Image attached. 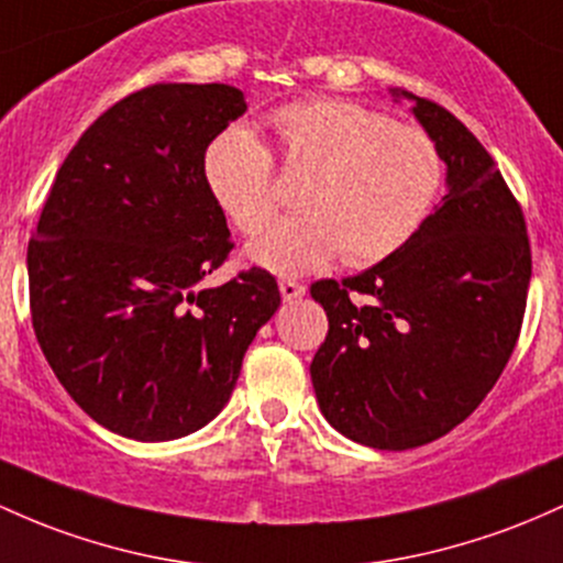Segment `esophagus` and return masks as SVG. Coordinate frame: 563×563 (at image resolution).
Listing matches in <instances>:
<instances>
[{
  "mask_svg": "<svg viewBox=\"0 0 563 563\" xmlns=\"http://www.w3.org/2000/svg\"><path fill=\"white\" fill-rule=\"evenodd\" d=\"M305 291H307V288L301 286V283H296V280H280V294H283V299H286V301L301 299V296H305Z\"/></svg>",
  "mask_w": 563,
  "mask_h": 563,
  "instance_id": "obj_1",
  "label": "esophagus"
}]
</instances>
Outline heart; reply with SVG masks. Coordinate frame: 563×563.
Returning a JSON list of instances; mask_svg holds the SVG:
<instances>
[{
    "instance_id": "obj_1",
    "label": "heart",
    "mask_w": 563,
    "mask_h": 563,
    "mask_svg": "<svg viewBox=\"0 0 563 563\" xmlns=\"http://www.w3.org/2000/svg\"><path fill=\"white\" fill-rule=\"evenodd\" d=\"M277 157L307 170L305 213L280 219L249 245L258 267L299 275L342 253L350 267H372L404 249L428 219L443 181L432 135L411 122L344 98H307L269 117ZM202 176L234 230L253 234L277 211L275 165L267 146L243 128L208 144Z\"/></svg>"
}]
</instances>
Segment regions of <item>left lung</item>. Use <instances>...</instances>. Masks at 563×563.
I'll return each instance as SVG.
<instances>
[{
	"instance_id": "obj_1",
	"label": "left lung",
	"mask_w": 563,
	"mask_h": 563,
	"mask_svg": "<svg viewBox=\"0 0 563 563\" xmlns=\"http://www.w3.org/2000/svg\"><path fill=\"white\" fill-rule=\"evenodd\" d=\"M393 96L413 101L449 168V195L385 262L312 283L329 333L310 374L331 428L404 452L465 422L508 366L532 249L521 206L481 141L435 101Z\"/></svg>"
}]
</instances>
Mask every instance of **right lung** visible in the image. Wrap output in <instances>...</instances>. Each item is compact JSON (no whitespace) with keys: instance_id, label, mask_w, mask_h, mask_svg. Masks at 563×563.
I'll return each mask as SVG.
<instances>
[{"instance_id":"obj_1","label":"right lung","mask_w":563,"mask_h":563,"mask_svg":"<svg viewBox=\"0 0 563 563\" xmlns=\"http://www.w3.org/2000/svg\"><path fill=\"white\" fill-rule=\"evenodd\" d=\"M243 114L232 85L131 92L74 144L29 240L36 342L74 404L117 435L206 428L280 307L262 267L197 291L234 249L202 157Z\"/></svg>"}]
</instances>
